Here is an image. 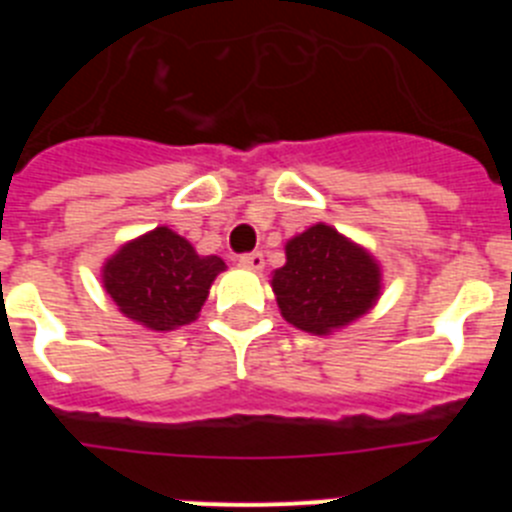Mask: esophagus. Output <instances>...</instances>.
<instances>
[{
	"instance_id": "esophagus-1",
	"label": "esophagus",
	"mask_w": 512,
	"mask_h": 512,
	"mask_svg": "<svg viewBox=\"0 0 512 512\" xmlns=\"http://www.w3.org/2000/svg\"><path fill=\"white\" fill-rule=\"evenodd\" d=\"M238 264L243 266V269H251V271H261L264 269V253L261 251H251V253H243L241 259H238Z\"/></svg>"
}]
</instances>
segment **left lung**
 <instances>
[{
	"label": "left lung",
	"mask_w": 512,
	"mask_h": 512,
	"mask_svg": "<svg viewBox=\"0 0 512 512\" xmlns=\"http://www.w3.org/2000/svg\"><path fill=\"white\" fill-rule=\"evenodd\" d=\"M287 264L271 274L282 318L312 336H330L372 310L382 269L366 248L318 223L284 246Z\"/></svg>",
	"instance_id": "8db88e82"
}]
</instances>
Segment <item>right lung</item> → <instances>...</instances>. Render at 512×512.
I'll use <instances>...</instances> for the list:
<instances>
[{
    "label": "right lung",
    "instance_id": "right-lung-1",
    "mask_svg": "<svg viewBox=\"0 0 512 512\" xmlns=\"http://www.w3.org/2000/svg\"><path fill=\"white\" fill-rule=\"evenodd\" d=\"M220 271V256H200L187 238L161 225L104 261L102 284L125 318L174 330L197 320Z\"/></svg>",
    "mask_w": 512,
    "mask_h": 512
}]
</instances>
